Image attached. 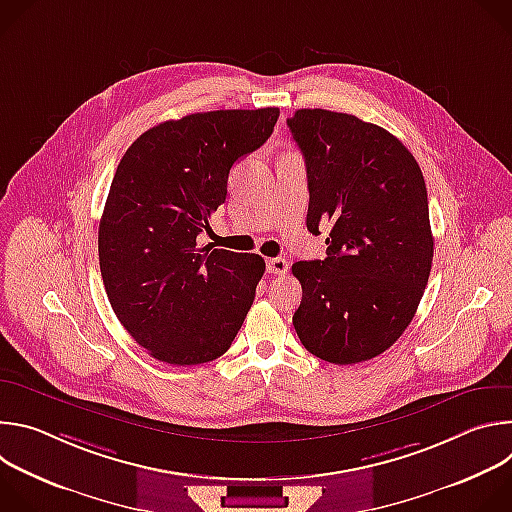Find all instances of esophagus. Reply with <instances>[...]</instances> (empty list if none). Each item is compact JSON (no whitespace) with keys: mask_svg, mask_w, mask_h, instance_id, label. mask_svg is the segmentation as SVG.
<instances>
[{"mask_svg":"<svg viewBox=\"0 0 512 512\" xmlns=\"http://www.w3.org/2000/svg\"><path fill=\"white\" fill-rule=\"evenodd\" d=\"M267 271L275 273V275H283V273H287V261L281 257L267 259Z\"/></svg>","mask_w":512,"mask_h":512,"instance_id":"esophagus-1","label":"esophagus"}]
</instances>
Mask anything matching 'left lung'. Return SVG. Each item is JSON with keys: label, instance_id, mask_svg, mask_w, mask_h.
<instances>
[{"label": "left lung", "instance_id": "left-lung-1", "mask_svg": "<svg viewBox=\"0 0 512 512\" xmlns=\"http://www.w3.org/2000/svg\"><path fill=\"white\" fill-rule=\"evenodd\" d=\"M287 127L308 168V231L330 229L324 261L291 265L296 332L326 362L371 360L405 332L429 279L423 174L395 135L354 115L298 109Z\"/></svg>", "mask_w": 512, "mask_h": 512}]
</instances>
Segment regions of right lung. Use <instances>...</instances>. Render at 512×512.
<instances>
[{"label":"right lung","instance_id":"obj_1","mask_svg":"<svg viewBox=\"0 0 512 512\" xmlns=\"http://www.w3.org/2000/svg\"><path fill=\"white\" fill-rule=\"evenodd\" d=\"M279 109L164 121L121 158L99 225L111 308L154 358L190 367L231 348L265 273L263 257L200 247L233 164L267 141Z\"/></svg>","mask_w":512,"mask_h":512}]
</instances>
